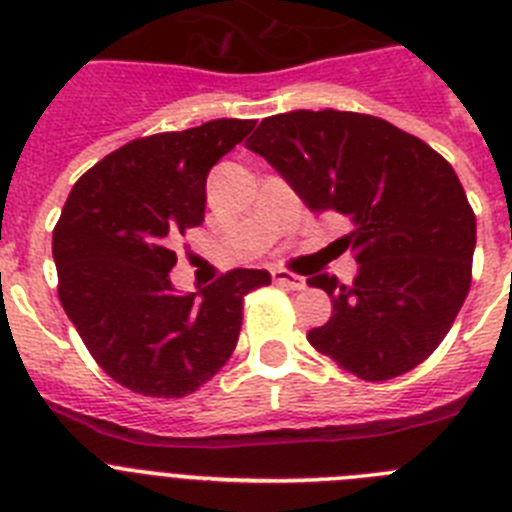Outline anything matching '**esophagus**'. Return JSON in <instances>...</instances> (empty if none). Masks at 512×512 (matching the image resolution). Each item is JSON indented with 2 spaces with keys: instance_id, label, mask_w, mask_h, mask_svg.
<instances>
[{
  "instance_id": "esophagus-1",
  "label": "esophagus",
  "mask_w": 512,
  "mask_h": 512,
  "mask_svg": "<svg viewBox=\"0 0 512 512\" xmlns=\"http://www.w3.org/2000/svg\"><path fill=\"white\" fill-rule=\"evenodd\" d=\"M273 280L278 285H283V288H290V290L306 288V278H301V275H296V273H290V270H273Z\"/></svg>"
}]
</instances>
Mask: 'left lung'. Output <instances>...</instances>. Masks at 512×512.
Returning <instances> with one entry per match:
<instances>
[{
	"instance_id": "obj_1",
	"label": "left lung",
	"mask_w": 512,
	"mask_h": 512,
	"mask_svg": "<svg viewBox=\"0 0 512 512\" xmlns=\"http://www.w3.org/2000/svg\"><path fill=\"white\" fill-rule=\"evenodd\" d=\"M311 211L349 216L352 285L313 275L331 319L308 342L359 380L421 365L457 319L472 283L477 222L457 173L436 150L380 117L298 112L262 119L247 140Z\"/></svg>"
}]
</instances>
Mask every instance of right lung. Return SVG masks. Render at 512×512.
I'll use <instances>...</instances> for the list:
<instances>
[{"label": "right lung", "mask_w": 512, "mask_h": 512, "mask_svg": "<svg viewBox=\"0 0 512 512\" xmlns=\"http://www.w3.org/2000/svg\"><path fill=\"white\" fill-rule=\"evenodd\" d=\"M255 119L140 137L78 178L53 229L63 311L99 367L150 398H183L237 347L242 301L267 270H229L196 293L170 283L178 234L199 227L206 176Z\"/></svg>", "instance_id": "obj_1"}]
</instances>
